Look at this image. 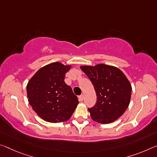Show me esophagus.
I'll return each instance as SVG.
<instances>
[{"label": "esophagus", "instance_id": "esophagus-1", "mask_svg": "<svg viewBox=\"0 0 157 157\" xmlns=\"http://www.w3.org/2000/svg\"><path fill=\"white\" fill-rule=\"evenodd\" d=\"M78 98H79V101H83V100H84V96L82 95H82L78 96Z\"/></svg>", "mask_w": 157, "mask_h": 157}]
</instances>
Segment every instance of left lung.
Instances as JSON below:
<instances>
[{
  "label": "left lung",
  "instance_id": "8db88e82",
  "mask_svg": "<svg viewBox=\"0 0 157 157\" xmlns=\"http://www.w3.org/2000/svg\"><path fill=\"white\" fill-rule=\"evenodd\" d=\"M80 68L90 79L97 101L88 110L94 121L101 124L113 122L122 115L130 103L131 87L125 75L114 66L98 64Z\"/></svg>",
  "mask_w": 157,
  "mask_h": 157
}]
</instances>
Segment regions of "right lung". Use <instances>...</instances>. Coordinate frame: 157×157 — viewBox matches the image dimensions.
I'll return each mask as SVG.
<instances>
[{"label":"right lung","instance_id":"1","mask_svg":"<svg viewBox=\"0 0 157 157\" xmlns=\"http://www.w3.org/2000/svg\"><path fill=\"white\" fill-rule=\"evenodd\" d=\"M71 68L59 62L49 63L39 69L28 82L29 103L43 120L52 123L66 121L78 106V98L64 82Z\"/></svg>","mask_w":157,"mask_h":157}]
</instances>
